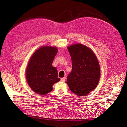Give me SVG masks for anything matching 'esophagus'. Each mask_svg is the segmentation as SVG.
Masks as SVG:
<instances>
[{"mask_svg": "<svg viewBox=\"0 0 127 127\" xmlns=\"http://www.w3.org/2000/svg\"><path fill=\"white\" fill-rule=\"evenodd\" d=\"M61 81H62V82H64V81H65V78L64 77V78H61Z\"/></svg>", "mask_w": 127, "mask_h": 127, "instance_id": "esophagus-1", "label": "esophagus"}]
</instances>
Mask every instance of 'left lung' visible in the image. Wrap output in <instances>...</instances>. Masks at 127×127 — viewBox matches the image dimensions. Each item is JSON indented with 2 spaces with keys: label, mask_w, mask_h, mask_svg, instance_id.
<instances>
[{
  "label": "left lung",
  "mask_w": 127,
  "mask_h": 127,
  "mask_svg": "<svg viewBox=\"0 0 127 127\" xmlns=\"http://www.w3.org/2000/svg\"><path fill=\"white\" fill-rule=\"evenodd\" d=\"M72 61V70L67 76V83L70 91L84 96L94 90L99 81L100 66L96 56L88 47L81 44L67 48Z\"/></svg>",
  "instance_id": "left-lung-1"
}]
</instances>
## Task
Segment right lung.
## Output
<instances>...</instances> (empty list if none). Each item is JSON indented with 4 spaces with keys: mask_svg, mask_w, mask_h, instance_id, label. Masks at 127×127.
Masks as SVG:
<instances>
[{
    "mask_svg": "<svg viewBox=\"0 0 127 127\" xmlns=\"http://www.w3.org/2000/svg\"><path fill=\"white\" fill-rule=\"evenodd\" d=\"M58 52L55 47L43 46L31 57L26 69V79L31 89L44 95L52 91L53 84L60 81L58 71L52 64Z\"/></svg>",
    "mask_w": 127,
    "mask_h": 127,
    "instance_id": "add662e5",
    "label": "right lung"
}]
</instances>
